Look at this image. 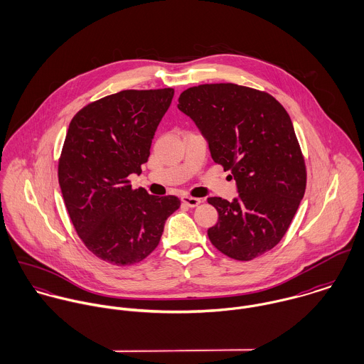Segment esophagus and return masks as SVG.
I'll return each instance as SVG.
<instances>
[{"instance_id":"34e87169","label":"esophagus","mask_w":364,"mask_h":364,"mask_svg":"<svg viewBox=\"0 0 364 364\" xmlns=\"http://www.w3.org/2000/svg\"><path fill=\"white\" fill-rule=\"evenodd\" d=\"M181 200H182V203H185V205L189 206V208H196V206H199V205L202 203L200 199H198V198H191V196H182Z\"/></svg>"}]
</instances>
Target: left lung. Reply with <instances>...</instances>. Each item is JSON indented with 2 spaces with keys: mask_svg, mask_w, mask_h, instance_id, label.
Returning <instances> with one entry per match:
<instances>
[{
  "mask_svg": "<svg viewBox=\"0 0 364 364\" xmlns=\"http://www.w3.org/2000/svg\"><path fill=\"white\" fill-rule=\"evenodd\" d=\"M178 102L238 189L232 202L208 199L218 213L208 230L211 244L237 260L270 251L286 234L307 182L289 113L272 95L237 84L192 87Z\"/></svg>",
  "mask_w": 364,
  "mask_h": 364,
  "instance_id": "1",
  "label": "left lung"
}]
</instances>
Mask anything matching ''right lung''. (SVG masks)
Returning <instances> with one entry per match:
<instances>
[{
    "label": "right lung",
    "mask_w": 364,
    "mask_h": 364,
    "mask_svg": "<svg viewBox=\"0 0 364 364\" xmlns=\"http://www.w3.org/2000/svg\"><path fill=\"white\" fill-rule=\"evenodd\" d=\"M172 88L127 90L87 105L71 120L58 161V183L85 247L113 264H133L158 245L176 196L132 189L150 156Z\"/></svg>",
    "instance_id": "right-lung-1"
}]
</instances>
